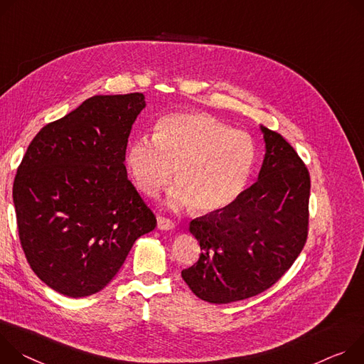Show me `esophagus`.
Returning <instances> with one entry per match:
<instances>
[{"label": "esophagus", "mask_w": 364, "mask_h": 364, "mask_svg": "<svg viewBox=\"0 0 364 364\" xmlns=\"http://www.w3.org/2000/svg\"><path fill=\"white\" fill-rule=\"evenodd\" d=\"M157 228L168 231V230L175 228V223L166 217H157Z\"/></svg>", "instance_id": "esophagus-1"}]
</instances>
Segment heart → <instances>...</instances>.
Masks as SVG:
<instances>
[{"label":"heart","mask_w":364,"mask_h":364,"mask_svg":"<svg viewBox=\"0 0 364 364\" xmlns=\"http://www.w3.org/2000/svg\"><path fill=\"white\" fill-rule=\"evenodd\" d=\"M256 156L252 137L228 130L203 112L171 114L154 124L153 137H139L129 146L127 166L137 188L154 196L172 179V208L191 205L210 214L228 208L243 192Z\"/></svg>","instance_id":"obj_1"}]
</instances>
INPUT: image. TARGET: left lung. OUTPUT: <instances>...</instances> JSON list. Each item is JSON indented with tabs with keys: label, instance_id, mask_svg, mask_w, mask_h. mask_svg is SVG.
Returning <instances> with one entry per match:
<instances>
[{
	"label": "left lung",
	"instance_id": "obj_1",
	"mask_svg": "<svg viewBox=\"0 0 364 364\" xmlns=\"http://www.w3.org/2000/svg\"><path fill=\"white\" fill-rule=\"evenodd\" d=\"M260 130L266 153L257 181L228 208L189 223L200 255L182 277L199 299L211 304L237 302L269 289L306 243L309 172L279 133Z\"/></svg>",
	"mask_w": 364,
	"mask_h": 364
}]
</instances>
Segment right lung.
I'll return each instance as SVG.
<instances>
[{"instance_id":"obj_1","label":"right lung","mask_w":364,"mask_h":364,"mask_svg":"<svg viewBox=\"0 0 364 364\" xmlns=\"http://www.w3.org/2000/svg\"><path fill=\"white\" fill-rule=\"evenodd\" d=\"M140 92L95 95L31 140L13 200L26 259L53 291L82 298L104 289L156 217L127 178Z\"/></svg>"}]
</instances>
